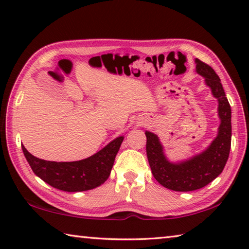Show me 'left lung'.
Returning a JSON list of instances; mask_svg holds the SVG:
<instances>
[{"label": "left lung", "mask_w": 249, "mask_h": 249, "mask_svg": "<svg viewBox=\"0 0 249 249\" xmlns=\"http://www.w3.org/2000/svg\"><path fill=\"white\" fill-rule=\"evenodd\" d=\"M196 72L205 79V84L217 99V112L221 120L217 136L202 153L183 161L171 162L163 153L157 135L148 130L145 132L147 158L155 179L165 188L180 192L197 190L212 182L224 169L231 149V111L221 80L209 65L199 59H196Z\"/></svg>", "instance_id": "obj_1"}]
</instances>
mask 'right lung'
<instances>
[{
  "instance_id": "1",
  "label": "right lung",
  "mask_w": 249,
  "mask_h": 249,
  "mask_svg": "<svg viewBox=\"0 0 249 249\" xmlns=\"http://www.w3.org/2000/svg\"><path fill=\"white\" fill-rule=\"evenodd\" d=\"M124 137L119 136L89 158L70 162L47 161L28 153L22 145L25 158L37 177L59 190L79 192L103 184L111 174L117 151Z\"/></svg>"
}]
</instances>
